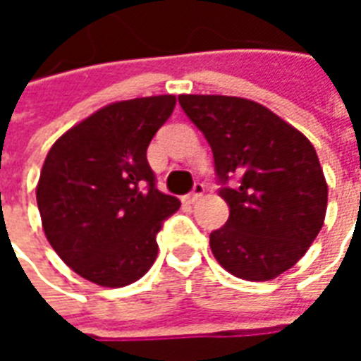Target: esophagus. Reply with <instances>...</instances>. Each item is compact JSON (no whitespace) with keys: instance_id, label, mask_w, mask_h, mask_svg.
Listing matches in <instances>:
<instances>
[{"instance_id":"1","label":"esophagus","mask_w":361,"mask_h":361,"mask_svg":"<svg viewBox=\"0 0 361 361\" xmlns=\"http://www.w3.org/2000/svg\"><path fill=\"white\" fill-rule=\"evenodd\" d=\"M203 193H204V185H203V183H195V188H193V191H191L189 195L183 197V199H185V203H195L197 199L203 195Z\"/></svg>"}]
</instances>
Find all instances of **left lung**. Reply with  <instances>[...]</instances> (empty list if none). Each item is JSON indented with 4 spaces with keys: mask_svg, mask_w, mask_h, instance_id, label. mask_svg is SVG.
Listing matches in <instances>:
<instances>
[{
    "mask_svg": "<svg viewBox=\"0 0 361 361\" xmlns=\"http://www.w3.org/2000/svg\"><path fill=\"white\" fill-rule=\"evenodd\" d=\"M214 157L226 224L211 234L220 265L238 279H276L310 250L326 212V181L307 137L263 104L220 94H180ZM240 176L235 188L227 180Z\"/></svg>",
    "mask_w": 361,
    "mask_h": 361,
    "instance_id": "left-lung-1",
    "label": "left lung"
}]
</instances>
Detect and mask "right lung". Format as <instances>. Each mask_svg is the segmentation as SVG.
<instances>
[{
    "label": "right lung",
    "mask_w": 361,
    "mask_h": 361,
    "mask_svg": "<svg viewBox=\"0 0 361 361\" xmlns=\"http://www.w3.org/2000/svg\"><path fill=\"white\" fill-rule=\"evenodd\" d=\"M176 96L104 106L54 142L36 203L48 242L82 279L121 288L158 255L157 234L180 201L158 191L147 160L152 137L172 116Z\"/></svg>",
    "instance_id": "add662e5"
}]
</instances>
